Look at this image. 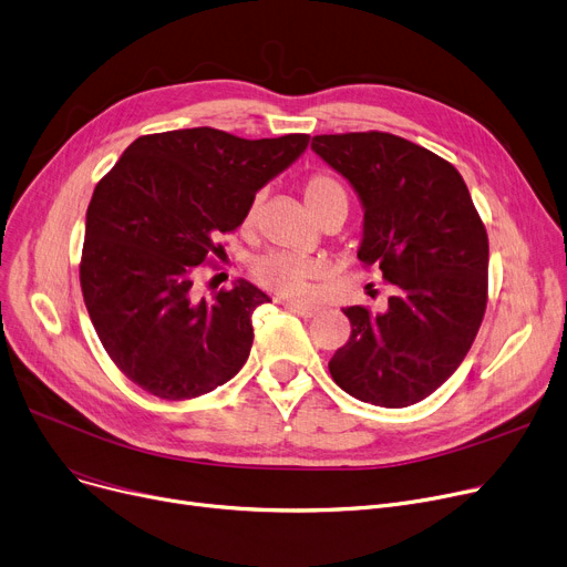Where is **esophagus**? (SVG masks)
I'll return each instance as SVG.
<instances>
[{"label": "esophagus", "instance_id": "esophagus-1", "mask_svg": "<svg viewBox=\"0 0 567 567\" xmlns=\"http://www.w3.org/2000/svg\"><path fill=\"white\" fill-rule=\"evenodd\" d=\"M281 305H286V309H290V311H295L299 316H305V318H313V316H318L322 311V307L309 305V302H299V299H284Z\"/></svg>", "mask_w": 567, "mask_h": 567}]
</instances>
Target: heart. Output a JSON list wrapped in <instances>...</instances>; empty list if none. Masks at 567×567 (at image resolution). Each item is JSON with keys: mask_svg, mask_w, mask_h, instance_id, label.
Masks as SVG:
<instances>
[{"mask_svg": "<svg viewBox=\"0 0 567 567\" xmlns=\"http://www.w3.org/2000/svg\"><path fill=\"white\" fill-rule=\"evenodd\" d=\"M339 189H341V185L337 181H331L329 176H311L305 185V202H307L309 210L316 213L324 198ZM258 206H260V196L254 198L249 210H247V217H245L247 224H254V219L258 215ZM313 272H316L313 260H309L305 256H297V254H288V251L265 254L251 262L254 279L260 286L270 288L279 295H302L307 290V284L313 277Z\"/></svg>", "mask_w": 567, "mask_h": 567, "instance_id": "heart-1", "label": "heart"}]
</instances>
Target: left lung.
Wrapping results in <instances>:
<instances>
[{"label": "left lung", "mask_w": 567, "mask_h": 567, "mask_svg": "<svg viewBox=\"0 0 567 567\" xmlns=\"http://www.w3.org/2000/svg\"><path fill=\"white\" fill-rule=\"evenodd\" d=\"M363 210L359 260L393 284L389 309L346 307L352 334L329 359L361 403L410 408L467 357L487 305V233L453 164L389 132L313 137Z\"/></svg>", "instance_id": "1"}]
</instances>
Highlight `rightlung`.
I'll return each mask as SVG.
<instances>
[{"label":"right lung","mask_w":567,"mask_h":567,"mask_svg":"<svg viewBox=\"0 0 567 567\" xmlns=\"http://www.w3.org/2000/svg\"><path fill=\"white\" fill-rule=\"evenodd\" d=\"M309 146V135L240 140L187 127L132 142L93 189L80 284L121 373L164 401L204 395L245 365L254 311L270 297L247 279L196 297V265L221 251L256 192Z\"/></svg>","instance_id":"obj_1"}]
</instances>
